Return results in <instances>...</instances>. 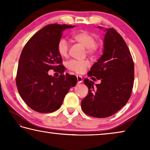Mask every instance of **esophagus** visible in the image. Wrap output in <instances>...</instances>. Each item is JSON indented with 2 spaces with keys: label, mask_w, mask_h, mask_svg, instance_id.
<instances>
[{
  "label": "esophagus",
  "mask_w": 150,
  "mask_h": 150,
  "mask_svg": "<svg viewBox=\"0 0 150 150\" xmlns=\"http://www.w3.org/2000/svg\"><path fill=\"white\" fill-rule=\"evenodd\" d=\"M76 78H77V80H78V83H81L82 82V77L80 76H76Z\"/></svg>",
  "instance_id": "1"
}]
</instances>
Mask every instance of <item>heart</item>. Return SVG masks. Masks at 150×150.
Returning a JSON list of instances; mask_svg holds the SVG:
<instances>
[{
  "label": "heart",
  "instance_id": "b5f03b06",
  "mask_svg": "<svg viewBox=\"0 0 150 150\" xmlns=\"http://www.w3.org/2000/svg\"><path fill=\"white\" fill-rule=\"evenodd\" d=\"M73 40L86 48L87 53L89 55H95L98 51V44L95 42V37L93 34L86 31L79 32L72 34ZM57 53L62 57H66L68 54L69 44L65 38H61L57 43ZM68 68L71 71L78 74H82L89 66L88 61L71 60L68 63Z\"/></svg>",
  "mask_w": 150,
  "mask_h": 150
}]
</instances>
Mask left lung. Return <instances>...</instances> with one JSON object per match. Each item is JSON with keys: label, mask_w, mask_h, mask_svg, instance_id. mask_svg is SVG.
<instances>
[{"label": "left lung", "mask_w": 150, "mask_h": 150, "mask_svg": "<svg viewBox=\"0 0 150 150\" xmlns=\"http://www.w3.org/2000/svg\"><path fill=\"white\" fill-rule=\"evenodd\" d=\"M105 32L103 55L88 72L101 83L84 79L88 93L81 101L86 114L100 118L112 116L127 104L134 83L133 61L125 41L114 28H106Z\"/></svg>", "instance_id": "8db88e82"}]
</instances>
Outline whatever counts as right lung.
<instances>
[{
	"mask_svg": "<svg viewBox=\"0 0 150 150\" xmlns=\"http://www.w3.org/2000/svg\"><path fill=\"white\" fill-rule=\"evenodd\" d=\"M75 25H47L28 41L19 57L16 84L20 96L34 111L55 112L61 107L66 95L76 84L75 76L64 74L62 58L57 43L62 32ZM50 69L61 74L58 78L48 75Z\"/></svg>",
	"mask_w": 150,
	"mask_h": 150,
	"instance_id": "add662e5",
	"label": "right lung"
}]
</instances>
